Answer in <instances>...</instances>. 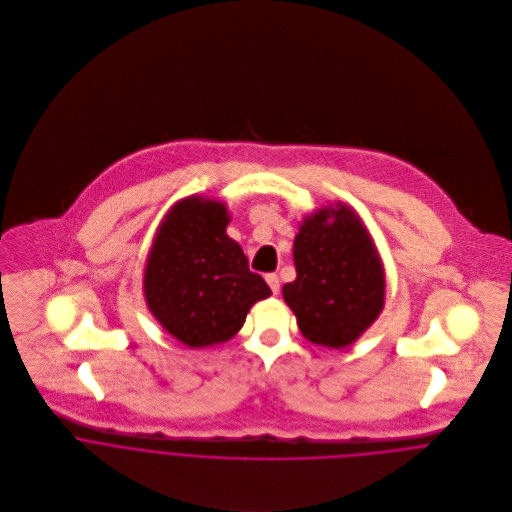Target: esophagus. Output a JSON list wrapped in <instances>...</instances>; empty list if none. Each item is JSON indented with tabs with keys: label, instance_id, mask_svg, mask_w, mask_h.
Masks as SVG:
<instances>
[{
	"label": "esophagus",
	"instance_id": "34e87169",
	"mask_svg": "<svg viewBox=\"0 0 512 512\" xmlns=\"http://www.w3.org/2000/svg\"><path fill=\"white\" fill-rule=\"evenodd\" d=\"M266 282H268L272 293H276V295L280 293V278L276 274H266Z\"/></svg>",
	"mask_w": 512,
	"mask_h": 512
}]
</instances>
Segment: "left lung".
<instances>
[{
	"mask_svg": "<svg viewBox=\"0 0 512 512\" xmlns=\"http://www.w3.org/2000/svg\"><path fill=\"white\" fill-rule=\"evenodd\" d=\"M297 278L284 299L315 345L355 343L384 307V268L359 215L337 203L303 220L293 240Z\"/></svg>",
	"mask_w": 512,
	"mask_h": 512,
	"instance_id": "left-lung-1",
	"label": "left lung"
}]
</instances>
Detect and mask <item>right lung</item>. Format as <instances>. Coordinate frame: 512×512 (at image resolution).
I'll list each match as a JSON object with an SVG mask.
<instances>
[{
    "instance_id": "right-lung-1",
    "label": "right lung",
    "mask_w": 512,
    "mask_h": 512,
    "mask_svg": "<svg viewBox=\"0 0 512 512\" xmlns=\"http://www.w3.org/2000/svg\"><path fill=\"white\" fill-rule=\"evenodd\" d=\"M228 220L222 203L187 197L165 215L147 256V307L191 349L232 339L250 307L272 293L226 234Z\"/></svg>"
}]
</instances>
